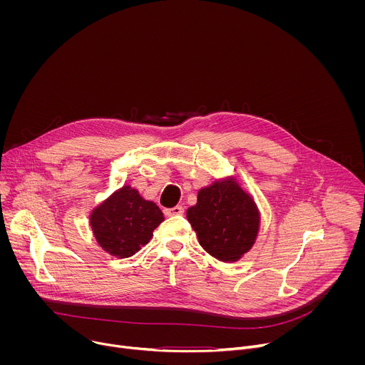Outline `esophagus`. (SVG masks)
Here are the masks:
<instances>
[{
	"mask_svg": "<svg viewBox=\"0 0 365 365\" xmlns=\"http://www.w3.org/2000/svg\"><path fill=\"white\" fill-rule=\"evenodd\" d=\"M165 212V215L166 217H175V215H183V212H185V210L182 206H175V207H170V210H165L163 211Z\"/></svg>",
	"mask_w": 365,
	"mask_h": 365,
	"instance_id": "34e87169",
	"label": "esophagus"
}]
</instances>
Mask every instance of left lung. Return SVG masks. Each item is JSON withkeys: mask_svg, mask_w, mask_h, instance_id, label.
<instances>
[{"mask_svg": "<svg viewBox=\"0 0 365 365\" xmlns=\"http://www.w3.org/2000/svg\"><path fill=\"white\" fill-rule=\"evenodd\" d=\"M186 215L202 248L230 263L252 247L259 225L255 203L234 180L200 189Z\"/></svg>", "mask_w": 365, "mask_h": 365, "instance_id": "1", "label": "left lung"}]
</instances>
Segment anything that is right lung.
Segmentation results:
<instances>
[{"label": "right lung", "mask_w": 365, "mask_h": 365, "mask_svg": "<svg viewBox=\"0 0 365 365\" xmlns=\"http://www.w3.org/2000/svg\"><path fill=\"white\" fill-rule=\"evenodd\" d=\"M163 214L154 202L144 200L135 189L124 186L101 203L91 215L98 244L118 258L135 254L163 222Z\"/></svg>", "instance_id": "right-lung-1"}]
</instances>
